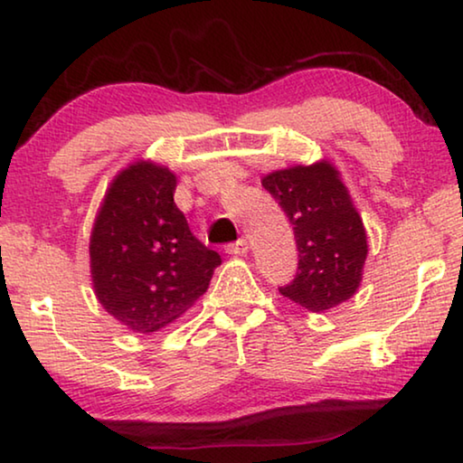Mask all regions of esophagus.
<instances>
[{"mask_svg":"<svg viewBox=\"0 0 463 463\" xmlns=\"http://www.w3.org/2000/svg\"><path fill=\"white\" fill-rule=\"evenodd\" d=\"M226 251L232 253V255H247V251H249V241H247V239L234 241V243L226 245Z\"/></svg>","mask_w":463,"mask_h":463,"instance_id":"34e87169","label":"esophagus"}]
</instances>
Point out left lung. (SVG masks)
I'll use <instances>...</instances> for the list:
<instances>
[{
    "label": "left lung",
    "mask_w": 463,
    "mask_h": 463,
    "mask_svg": "<svg viewBox=\"0 0 463 463\" xmlns=\"http://www.w3.org/2000/svg\"><path fill=\"white\" fill-rule=\"evenodd\" d=\"M261 185L288 216L298 249L295 280L280 295L319 313L354 295L363 280L366 232L363 220L329 163L269 173Z\"/></svg>",
    "instance_id": "obj_1"
}]
</instances>
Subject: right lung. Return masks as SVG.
Wrapping results in <instances>:
<instances>
[{"label": "right lung", "mask_w": 463, "mask_h": 463, "mask_svg": "<svg viewBox=\"0 0 463 463\" xmlns=\"http://www.w3.org/2000/svg\"><path fill=\"white\" fill-rule=\"evenodd\" d=\"M166 166L136 163L117 175L90 237L99 303L139 334L173 324L200 298L222 263L189 231Z\"/></svg>", "instance_id": "obj_1"}]
</instances>
